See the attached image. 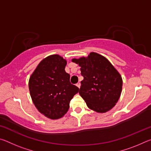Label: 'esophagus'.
<instances>
[{"mask_svg": "<svg viewBox=\"0 0 151 151\" xmlns=\"http://www.w3.org/2000/svg\"><path fill=\"white\" fill-rule=\"evenodd\" d=\"M76 86H77L78 88H80V87H81V83H76Z\"/></svg>", "mask_w": 151, "mask_h": 151, "instance_id": "34e87169", "label": "esophagus"}]
</instances>
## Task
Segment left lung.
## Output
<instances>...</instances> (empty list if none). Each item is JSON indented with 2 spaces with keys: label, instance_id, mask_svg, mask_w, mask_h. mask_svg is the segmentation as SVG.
Masks as SVG:
<instances>
[{
  "label": "left lung",
  "instance_id": "1",
  "mask_svg": "<svg viewBox=\"0 0 151 151\" xmlns=\"http://www.w3.org/2000/svg\"><path fill=\"white\" fill-rule=\"evenodd\" d=\"M73 62L81 66V81L79 94L89 109L97 112H106L119 101L122 86L121 76L105 57L91 52Z\"/></svg>",
  "mask_w": 151,
  "mask_h": 151
}]
</instances>
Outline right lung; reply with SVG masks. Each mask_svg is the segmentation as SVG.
Returning <instances> with one entry per match:
<instances>
[{"mask_svg": "<svg viewBox=\"0 0 151 151\" xmlns=\"http://www.w3.org/2000/svg\"><path fill=\"white\" fill-rule=\"evenodd\" d=\"M66 61L58 55L43 59L32 74L29 87L33 103L40 113L50 119L65 115L79 88L70 83L65 72Z\"/></svg>", "mask_w": 151, "mask_h": 151, "instance_id": "1", "label": "right lung"}]
</instances>
